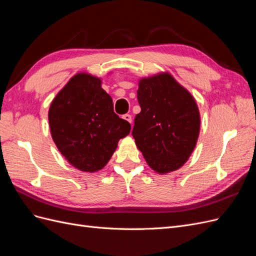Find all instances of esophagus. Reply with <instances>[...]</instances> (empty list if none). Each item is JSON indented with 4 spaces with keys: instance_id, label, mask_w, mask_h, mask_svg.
<instances>
[{
    "instance_id": "obj_1",
    "label": "esophagus",
    "mask_w": 256,
    "mask_h": 256,
    "mask_svg": "<svg viewBox=\"0 0 256 256\" xmlns=\"http://www.w3.org/2000/svg\"><path fill=\"white\" fill-rule=\"evenodd\" d=\"M122 118L124 120H126L128 122H132V118H131V115L130 114H125V115H122Z\"/></svg>"
}]
</instances>
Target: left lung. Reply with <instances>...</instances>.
<instances>
[{"label": "left lung", "mask_w": 256, "mask_h": 256, "mask_svg": "<svg viewBox=\"0 0 256 256\" xmlns=\"http://www.w3.org/2000/svg\"><path fill=\"white\" fill-rule=\"evenodd\" d=\"M132 136L152 170L166 174L182 166L196 145L200 112L194 98L173 76L159 74L138 82Z\"/></svg>", "instance_id": "obj_1"}]
</instances>
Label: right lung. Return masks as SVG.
I'll return each instance as SVG.
<instances>
[{
    "label": "right lung",
    "instance_id": "obj_1",
    "mask_svg": "<svg viewBox=\"0 0 256 256\" xmlns=\"http://www.w3.org/2000/svg\"><path fill=\"white\" fill-rule=\"evenodd\" d=\"M49 125L54 143L65 159L83 172H96L110 160L130 124L114 113L112 98L102 80L76 74L53 99Z\"/></svg>",
    "mask_w": 256,
    "mask_h": 256
}]
</instances>
